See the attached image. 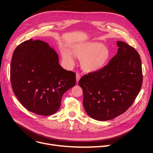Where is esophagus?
<instances>
[{
  "instance_id": "1",
  "label": "esophagus",
  "mask_w": 153,
  "mask_h": 153,
  "mask_svg": "<svg viewBox=\"0 0 153 153\" xmlns=\"http://www.w3.org/2000/svg\"><path fill=\"white\" fill-rule=\"evenodd\" d=\"M80 75L79 73H76V82H78V81H79V80L80 79Z\"/></svg>"
}]
</instances>
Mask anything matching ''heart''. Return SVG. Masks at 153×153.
I'll return each instance as SVG.
<instances>
[{
	"label": "heart",
	"instance_id": "1",
	"mask_svg": "<svg viewBox=\"0 0 153 153\" xmlns=\"http://www.w3.org/2000/svg\"><path fill=\"white\" fill-rule=\"evenodd\" d=\"M71 52L64 51L62 56L68 65H73V55L81 60L82 69L85 72L91 73L100 71L109 62L110 52L102 43L98 42H87L77 44L71 48Z\"/></svg>",
	"mask_w": 153,
	"mask_h": 153
}]
</instances>
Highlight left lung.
<instances>
[{
	"mask_svg": "<svg viewBox=\"0 0 153 153\" xmlns=\"http://www.w3.org/2000/svg\"><path fill=\"white\" fill-rule=\"evenodd\" d=\"M117 53L100 71L78 82L87 114L98 121L113 119L130 107L139 93L143 76L140 55L133 47L117 41Z\"/></svg>",
	"mask_w": 153,
	"mask_h": 153,
	"instance_id": "1",
	"label": "left lung"
}]
</instances>
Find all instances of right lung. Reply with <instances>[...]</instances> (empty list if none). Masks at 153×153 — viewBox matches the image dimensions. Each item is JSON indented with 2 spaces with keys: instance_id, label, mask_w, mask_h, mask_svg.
<instances>
[{
  "instance_id": "1",
  "label": "right lung",
  "mask_w": 153,
  "mask_h": 153,
  "mask_svg": "<svg viewBox=\"0 0 153 153\" xmlns=\"http://www.w3.org/2000/svg\"><path fill=\"white\" fill-rule=\"evenodd\" d=\"M10 77L21 104L41 115L57 112L63 94L76 84V74L61 67L55 51L44 41L32 39L14 51Z\"/></svg>"
}]
</instances>
